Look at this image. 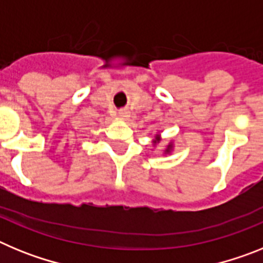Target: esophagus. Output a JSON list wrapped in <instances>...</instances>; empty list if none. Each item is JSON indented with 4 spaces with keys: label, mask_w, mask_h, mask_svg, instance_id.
<instances>
[{
    "label": "esophagus",
    "mask_w": 263,
    "mask_h": 263,
    "mask_svg": "<svg viewBox=\"0 0 263 263\" xmlns=\"http://www.w3.org/2000/svg\"><path fill=\"white\" fill-rule=\"evenodd\" d=\"M118 117L122 118V120L127 118L129 117V110H126V109H124V110H120L118 111Z\"/></svg>",
    "instance_id": "34e87169"
}]
</instances>
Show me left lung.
I'll list each match as a JSON object with an SVG mask.
<instances>
[{
	"instance_id": "1",
	"label": "left lung",
	"mask_w": 263,
	"mask_h": 263,
	"mask_svg": "<svg viewBox=\"0 0 263 263\" xmlns=\"http://www.w3.org/2000/svg\"><path fill=\"white\" fill-rule=\"evenodd\" d=\"M160 142V134H155V137L153 138V145H157V143ZM174 150V142H170L168 145L166 146V148H164L163 154H171Z\"/></svg>"
}]
</instances>
